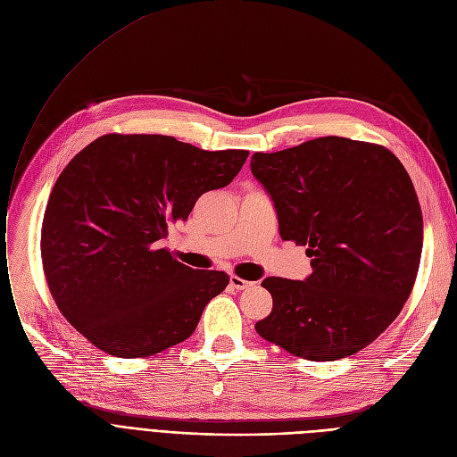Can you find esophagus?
I'll return each mask as SVG.
<instances>
[{"label":"esophagus","instance_id":"34e87169","mask_svg":"<svg viewBox=\"0 0 457 457\" xmlns=\"http://www.w3.org/2000/svg\"><path fill=\"white\" fill-rule=\"evenodd\" d=\"M230 286H232L234 289L241 291V289H247V287H251V286H253V282H249V280H244V278H239V277L232 275V277H230Z\"/></svg>","mask_w":457,"mask_h":457}]
</instances>
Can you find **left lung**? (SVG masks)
Listing matches in <instances>:
<instances>
[{
  "label": "left lung",
  "instance_id": "obj_1",
  "mask_svg": "<svg viewBox=\"0 0 457 457\" xmlns=\"http://www.w3.org/2000/svg\"><path fill=\"white\" fill-rule=\"evenodd\" d=\"M284 241L308 245L306 280L270 277L273 310L256 332L312 361L353 356L377 339L413 289L422 212L413 182L384 145L325 137L254 153Z\"/></svg>",
  "mask_w": 457,
  "mask_h": 457
}]
</instances>
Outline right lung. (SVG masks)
Masks as SVG:
<instances>
[{
	"label": "right lung",
	"mask_w": 457,
	"mask_h": 457,
	"mask_svg": "<svg viewBox=\"0 0 457 457\" xmlns=\"http://www.w3.org/2000/svg\"><path fill=\"white\" fill-rule=\"evenodd\" d=\"M249 151H204L162 134H104L53 186L42 223L46 280L68 323L101 351L145 358L194 334L228 275L192 270L158 241Z\"/></svg>",
	"instance_id": "right-lung-1"
}]
</instances>
